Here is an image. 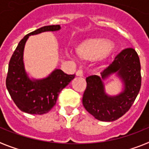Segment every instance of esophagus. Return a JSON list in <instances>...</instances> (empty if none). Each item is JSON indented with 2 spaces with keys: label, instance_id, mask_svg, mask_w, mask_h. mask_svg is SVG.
Returning <instances> with one entry per match:
<instances>
[{
  "label": "esophagus",
  "instance_id": "1",
  "mask_svg": "<svg viewBox=\"0 0 149 149\" xmlns=\"http://www.w3.org/2000/svg\"><path fill=\"white\" fill-rule=\"evenodd\" d=\"M76 75L83 77V76H84V72H83L82 69H79V70H77V72H76Z\"/></svg>",
  "mask_w": 149,
  "mask_h": 149
}]
</instances>
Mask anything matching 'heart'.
I'll list each match as a JSON object with an SVG mask.
<instances>
[{"mask_svg": "<svg viewBox=\"0 0 149 149\" xmlns=\"http://www.w3.org/2000/svg\"><path fill=\"white\" fill-rule=\"evenodd\" d=\"M113 48L110 41L104 39H89L80 45L77 51L79 54L84 58L96 59L105 56ZM67 54L75 59V55L72 51H67Z\"/></svg>", "mask_w": 149, "mask_h": 149, "instance_id": "heart-1", "label": "heart"}]
</instances>
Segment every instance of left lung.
I'll list each match as a JSON object with an SVG mask.
<instances>
[{
    "instance_id": "obj_1",
    "label": "left lung",
    "mask_w": 149,
    "mask_h": 149,
    "mask_svg": "<svg viewBox=\"0 0 149 149\" xmlns=\"http://www.w3.org/2000/svg\"><path fill=\"white\" fill-rule=\"evenodd\" d=\"M141 68L139 56L134 48L122 50L113 62L98 75L86 78V88L83 104L96 119L113 122L125 114L131 108L141 87ZM117 72L123 80L124 90L119 95L110 96L105 93L102 79Z\"/></svg>"
}]
</instances>
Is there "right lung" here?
Wrapping results in <instances>:
<instances>
[{"mask_svg": "<svg viewBox=\"0 0 149 149\" xmlns=\"http://www.w3.org/2000/svg\"><path fill=\"white\" fill-rule=\"evenodd\" d=\"M60 28V25L45 26L27 34L12 55L6 86L14 103L24 113L42 115L49 112L56 104L62 89L75 77V74H67L60 69H55L45 78L30 80L24 69V48L29 36L46 31H56Z\"/></svg>", "mask_w": 149, "mask_h": 149, "instance_id": "right-lung-1", "label": "right lung"}]
</instances>
